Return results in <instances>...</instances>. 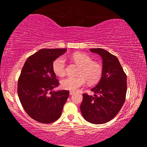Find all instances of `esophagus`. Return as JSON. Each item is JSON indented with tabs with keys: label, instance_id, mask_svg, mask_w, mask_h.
Here are the masks:
<instances>
[{
	"label": "esophagus",
	"instance_id": "esophagus-1",
	"mask_svg": "<svg viewBox=\"0 0 147 147\" xmlns=\"http://www.w3.org/2000/svg\"><path fill=\"white\" fill-rule=\"evenodd\" d=\"M69 94H70V95H73V94H74V92L70 91V92H69Z\"/></svg>",
	"mask_w": 147,
	"mask_h": 147
}]
</instances>
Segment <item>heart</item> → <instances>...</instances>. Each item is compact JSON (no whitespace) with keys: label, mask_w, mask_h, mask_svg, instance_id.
I'll return each mask as SVG.
<instances>
[{"label":"heart","mask_w":147,"mask_h":147,"mask_svg":"<svg viewBox=\"0 0 147 147\" xmlns=\"http://www.w3.org/2000/svg\"><path fill=\"white\" fill-rule=\"evenodd\" d=\"M73 60L80 65L78 76H67L61 79V88L67 90L75 91L85 85L86 80L89 84H94L100 80L103 73L102 66L98 62L93 61L88 54L75 53L72 55ZM66 59L64 56H59L54 61L53 69L57 76H63L65 73Z\"/></svg>","instance_id":"obj_1"}]
</instances>
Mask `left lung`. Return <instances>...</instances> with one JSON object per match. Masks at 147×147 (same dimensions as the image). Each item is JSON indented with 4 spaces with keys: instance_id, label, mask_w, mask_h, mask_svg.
Wrapping results in <instances>:
<instances>
[{
    "instance_id": "obj_1",
    "label": "left lung",
    "mask_w": 147,
    "mask_h": 147,
    "mask_svg": "<svg viewBox=\"0 0 147 147\" xmlns=\"http://www.w3.org/2000/svg\"><path fill=\"white\" fill-rule=\"evenodd\" d=\"M89 50L101 56L103 73L100 82L91 90L94 96L83 94L80 110L89 123L104 124L115 117L124 104L127 78L115 56L100 48Z\"/></svg>"
}]
</instances>
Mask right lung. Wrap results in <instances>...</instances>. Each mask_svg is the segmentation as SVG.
I'll list each match as a JSON object with an SVG mask.
<instances>
[{
  "label": "right lung",
  "instance_id": "1",
  "mask_svg": "<svg viewBox=\"0 0 147 147\" xmlns=\"http://www.w3.org/2000/svg\"><path fill=\"white\" fill-rule=\"evenodd\" d=\"M66 50H39L28 57L22 69L17 86L19 100L26 113L39 123L58 120L69 97L67 90L53 91L59 86L53 63Z\"/></svg>",
  "mask_w": 147,
  "mask_h": 147
}]
</instances>
